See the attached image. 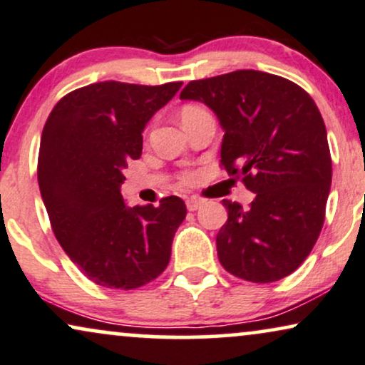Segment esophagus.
<instances>
[{"label":"esophagus","instance_id":"34e87169","mask_svg":"<svg viewBox=\"0 0 365 365\" xmlns=\"http://www.w3.org/2000/svg\"><path fill=\"white\" fill-rule=\"evenodd\" d=\"M202 205V200L200 198H197V197H190V198H187V209L190 210V212H193V210H197L198 207Z\"/></svg>","mask_w":365,"mask_h":365}]
</instances>
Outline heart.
<instances>
[{
  "label": "heart",
  "instance_id": "obj_1",
  "mask_svg": "<svg viewBox=\"0 0 365 365\" xmlns=\"http://www.w3.org/2000/svg\"><path fill=\"white\" fill-rule=\"evenodd\" d=\"M200 113H205V110L197 108V106H185V108L182 109V121H183V119H187V118L197 116V114H200ZM180 180H182L183 183H190L193 180V175L190 172H185V173L180 175Z\"/></svg>",
  "mask_w": 365,
  "mask_h": 365
}]
</instances>
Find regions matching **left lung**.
Segmentation results:
<instances>
[{
    "mask_svg": "<svg viewBox=\"0 0 365 365\" xmlns=\"http://www.w3.org/2000/svg\"><path fill=\"white\" fill-rule=\"evenodd\" d=\"M180 99L214 110L224 129L220 167L256 193L249 209L222 200L227 222L215 237L220 264L252 283L292 274L320 236L331 183L315 101L294 82L259 71L192 81Z\"/></svg>",
    "mask_w": 365,
    "mask_h": 365,
    "instance_id": "8db88e82",
    "label": "left lung"
}]
</instances>
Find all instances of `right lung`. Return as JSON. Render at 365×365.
I'll use <instances>...</instances> for the list:
<instances>
[{"label":"right lung","instance_id":"add662e5","mask_svg":"<svg viewBox=\"0 0 365 365\" xmlns=\"http://www.w3.org/2000/svg\"><path fill=\"white\" fill-rule=\"evenodd\" d=\"M182 82L106 81L68 92L43 126L38 187L52 230L96 284L136 289L163 273L187 215L180 197L128 207L123 170L143 150V129Z\"/></svg>","mask_w":365,"mask_h":365}]
</instances>
